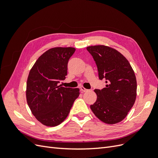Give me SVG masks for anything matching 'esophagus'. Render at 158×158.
<instances>
[{"instance_id":"34e87169","label":"esophagus","mask_w":158,"mask_h":158,"mask_svg":"<svg viewBox=\"0 0 158 158\" xmlns=\"http://www.w3.org/2000/svg\"><path fill=\"white\" fill-rule=\"evenodd\" d=\"M80 90L82 91V92H87V91L88 90V89H85L84 87H83V86H81L80 87Z\"/></svg>"}]
</instances>
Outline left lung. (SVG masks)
<instances>
[{
	"instance_id": "obj_1",
	"label": "left lung",
	"mask_w": 158,
	"mask_h": 158,
	"mask_svg": "<svg viewBox=\"0 0 158 158\" xmlns=\"http://www.w3.org/2000/svg\"><path fill=\"white\" fill-rule=\"evenodd\" d=\"M97 65L99 78L107 85L95 89L97 100L90 108L99 120L112 125L125 118L136 98V79L128 60L121 52L105 45L87 47Z\"/></svg>"
}]
</instances>
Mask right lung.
Instances as JSON below:
<instances>
[{"label":"right lung","instance_id":"add662e5","mask_svg":"<svg viewBox=\"0 0 158 158\" xmlns=\"http://www.w3.org/2000/svg\"><path fill=\"white\" fill-rule=\"evenodd\" d=\"M73 47H55L41 55L30 71L26 99L31 113L43 125L55 127L67 117L80 95L78 88L59 85L67 75Z\"/></svg>","mask_w":158,"mask_h":158}]
</instances>
